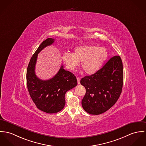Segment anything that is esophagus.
<instances>
[{"label": "esophagus", "mask_w": 146, "mask_h": 146, "mask_svg": "<svg viewBox=\"0 0 146 146\" xmlns=\"http://www.w3.org/2000/svg\"><path fill=\"white\" fill-rule=\"evenodd\" d=\"M77 82H78V84H80V81H81V78H79V77H77Z\"/></svg>", "instance_id": "obj_1"}]
</instances>
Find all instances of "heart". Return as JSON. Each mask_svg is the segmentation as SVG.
I'll return each instance as SVG.
<instances>
[{
  "label": "heart",
  "mask_w": 146,
  "mask_h": 146,
  "mask_svg": "<svg viewBox=\"0 0 146 146\" xmlns=\"http://www.w3.org/2000/svg\"><path fill=\"white\" fill-rule=\"evenodd\" d=\"M108 56V51L104 47L83 45L76 48L73 53H64L62 59L68 69L74 70L81 62V66L85 73L91 75L100 68Z\"/></svg>",
  "instance_id": "obj_1"
}]
</instances>
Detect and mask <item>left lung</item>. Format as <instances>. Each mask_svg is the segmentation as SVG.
<instances>
[{"label":"left lung","instance_id":"1","mask_svg":"<svg viewBox=\"0 0 146 146\" xmlns=\"http://www.w3.org/2000/svg\"><path fill=\"white\" fill-rule=\"evenodd\" d=\"M81 84L86 90L82 105L87 113L99 115L108 110L122 91L123 67L120 56L112 57L95 73L82 78Z\"/></svg>","mask_w":146,"mask_h":146}]
</instances>
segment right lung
<instances>
[{"label": "right lung", "mask_w": 146, "mask_h": 146, "mask_svg": "<svg viewBox=\"0 0 146 146\" xmlns=\"http://www.w3.org/2000/svg\"><path fill=\"white\" fill-rule=\"evenodd\" d=\"M55 39L48 38L44 41L31 57L27 69V86L30 95L36 107L46 113H56L65 104V93L77 85L76 76L65 70L62 65L57 74L48 80H41L35 74V65L38 54L52 44Z\"/></svg>", "instance_id": "obj_1"}]
</instances>
